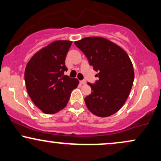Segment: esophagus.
<instances>
[{"label":"esophagus","mask_w":161,"mask_h":161,"mask_svg":"<svg viewBox=\"0 0 161 161\" xmlns=\"http://www.w3.org/2000/svg\"><path fill=\"white\" fill-rule=\"evenodd\" d=\"M80 83L82 85H86V80H81L80 81Z\"/></svg>","instance_id":"1"}]
</instances>
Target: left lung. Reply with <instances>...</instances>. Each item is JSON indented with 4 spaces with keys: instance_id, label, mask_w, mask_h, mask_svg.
Here are the masks:
<instances>
[{
    "instance_id": "left-lung-1",
    "label": "left lung",
    "mask_w": 161,
    "mask_h": 161,
    "mask_svg": "<svg viewBox=\"0 0 161 161\" xmlns=\"http://www.w3.org/2000/svg\"><path fill=\"white\" fill-rule=\"evenodd\" d=\"M85 53L98 79L88 82L92 94L85 97L88 110L100 117H107L120 109L128 98L134 81V69L126 52L101 37H87L74 42Z\"/></svg>"
}]
</instances>
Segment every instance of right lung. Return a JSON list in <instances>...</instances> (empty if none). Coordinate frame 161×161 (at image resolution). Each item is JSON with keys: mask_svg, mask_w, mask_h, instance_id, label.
Segmentation results:
<instances>
[{"mask_svg": "<svg viewBox=\"0 0 161 161\" xmlns=\"http://www.w3.org/2000/svg\"><path fill=\"white\" fill-rule=\"evenodd\" d=\"M71 41L58 40L38 51L28 62L25 82L29 97L46 114H53L67 104L79 80L64 75L66 53Z\"/></svg>", "mask_w": 161, "mask_h": 161, "instance_id": "add662e5", "label": "right lung"}]
</instances>
